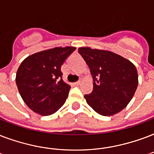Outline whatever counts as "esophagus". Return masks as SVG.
<instances>
[{
	"label": "esophagus",
	"mask_w": 154,
	"mask_h": 154,
	"mask_svg": "<svg viewBox=\"0 0 154 154\" xmlns=\"http://www.w3.org/2000/svg\"><path fill=\"white\" fill-rule=\"evenodd\" d=\"M81 83V81H78V82H75V83H74V84H75V85H79V84H80Z\"/></svg>",
	"instance_id": "34e87169"
}]
</instances>
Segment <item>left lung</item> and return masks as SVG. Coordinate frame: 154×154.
Returning a JSON list of instances; mask_svg holds the SVG:
<instances>
[{"label":"left lung","mask_w":154,"mask_h":154,"mask_svg":"<svg viewBox=\"0 0 154 154\" xmlns=\"http://www.w3.org/2000/svg\"><path fill=\"white\" fill-rule=\"evenodd\" d=\"M93 78V91L85 95L87 103L100 115L110 116L120 112L133 99L138 85L134 64L108 51L79 48Z\"/></svg>","instance_id":"8db88e82"}]
</instances>
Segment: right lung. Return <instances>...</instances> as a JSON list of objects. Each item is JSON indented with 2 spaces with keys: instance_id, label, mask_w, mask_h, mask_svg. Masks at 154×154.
Wrapping results in <instances>:
<instances>
[{
  "instance_id": "add662e5",
  "label": "right lung",
  "mask_w": 154,
  "mask_h": 154,
  "mask_svg": "<svg viewBox=\"0 0 154 154\" xmlns=\"http://www.w3.org/2000/svg\"><path fill=\"white\" fill-rule=\"evenodd\" d=\"M76 47H54L28 56L16 74L19 93L34 112L50 116L63 105L71 86L62 79L61 66Z\"/></svg>"
}]
</instances>
